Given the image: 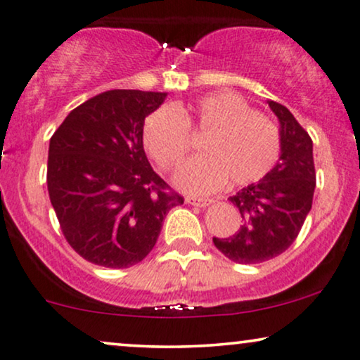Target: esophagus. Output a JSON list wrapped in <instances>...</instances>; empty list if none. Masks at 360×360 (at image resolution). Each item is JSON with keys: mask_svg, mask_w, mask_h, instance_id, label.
Segmentation results:
<instances>
[{"mask_svg": "<svg viewBox=\"0 0 360 360\" xmlns=\"http://www.w3.org/2000/svg\"><path fill=\"white\" fill-rule=\"evenodd\" d=\"M186 202L198 207H207L213 201H211V199H202V198H186Z\"/></svg>", "mask_w": 360, "mask_h": 360, "instance_id": "1", "label": "esophagus"}]
</instances>
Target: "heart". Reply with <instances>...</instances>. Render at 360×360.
Wrapping results in <instances>:
<instances>
[{
    "label": "heart",
    "mask_w": 360,
    "mask_h": 360,
    "mask_svg": "<svg viewBox=\"0 0 360 360\" xmlns=\"http://www.w3.org/2000/svg\"><path fill=\"white\" fill-rule=\"evenodd\" d=\"M189 127L207 132L205 154L181 166L177 188L189 194H210L233 184L257 183L274 169L280 155V132L245 98L231 92L210 94L189 105H166L144 122L147 153L162 169L183 161L189 149Z\"/></svg>",
    "instance_id": "heart-1"
}]
</instances>
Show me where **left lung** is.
Returning <instances> with one entry per match:
<instances>
[{"mask_svg": "<svg viewBox=\"0 0 360 360\" xmlns=\"http://www.w3.org/2000/svg\"><path fill=\"white\" fill-rule=\"evenodd\" d=\"M280 122V159L268 174L238 191L229 201L240 210V229L213 238L224 257L255 265L288 250L311 210L315 191L314 144L287 107L266 101Z\"/></svg>", "mask_w": 360, "mask_h": 360, "instance_id": "1", "label": "left lung"}]
</instances>
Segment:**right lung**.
Wrapping results in <instances>:
<instances>
[{
    "mask_svg": "<svg viewBox=\"0 0 360 360\" xmlns=\"http://www.w3.org/2000/svg\"><path fill=\"white\" fill-rule=\"evenodd\" d=\"M166 92L107 90L73 109L50 139L46 184L63 236L82 258L127 268L154 248L184 199L150 167L144 120Z\"/></svg>",
    "mask_w": 360,
    "mask_h": 360,
    "instance_id": "add662e5",
    "label": "right lung"
}]
</instances>
